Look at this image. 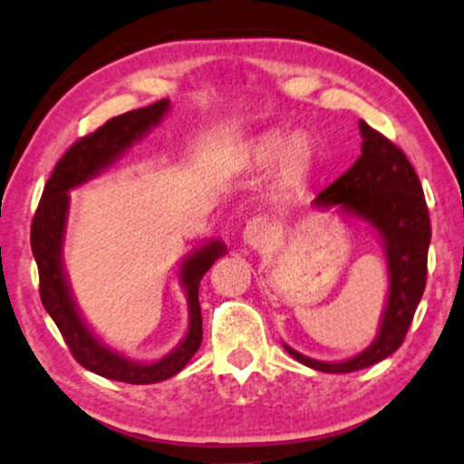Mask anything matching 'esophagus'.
Masks as SVG:
<instances>
[{"instance_id": "esophagus-1", "label": "esophagus", "mask_w": 464, "mask_h": 464, "mask_svg": "<svg viewBox=\"0 0 464 464\" xmlns=\"http://www.w3.org/2000/svg\"><path fill=\"white\" fill-rule=\"evenodd\" d=\"M269 237H271V223L266 218L256 217L246 225L244 244L252 246V247H258V246H263Z\"/></svg>"}]
</instances>
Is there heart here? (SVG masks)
Returning <instances> with one entry per match:
<instances>
[{"instance_id":"obj_1","label":"heart","mask_w":464,"mask_h":464,"mask_svg":"<svg viewBox=\"0 0 464 464\" xmlns=\"http://www.w3.org/2000/svg\"><path fill=\"white\" fill-rule=\"evenodd\" d=\"M303 151L304 147L300 140L276 136V139H269L263 142V147H260V158L265 161H285V160L300 158Z\"/></svg>"}]
</instances>
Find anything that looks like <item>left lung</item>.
Listing matches in <instances>:
<instances>
[{
	"instance_id": "8db88e82",
	"label": "left lung",
	"mask_w": 464,
	"mask_h": 464,
	"mask_svg": "<svg viewBox=\"0 0 464 464\" xmlns=\"http://www.w3.org/2000/svg\"><path fill=\"white\" fill-rule=\"evenodd\" d=\"M362 155L347 172L313 199L319 210L338 212L368 223L381 241L389 273V295L378 334L370 347L343 362H319L284 343L296 362L313 370L344 374L387 360L401 347L427 284L430 223L425 193L400 147L360 121Z\"/></svg>"
}]
</instances>
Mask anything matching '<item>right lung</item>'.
I'll return each mask as SVG.
<instances>
[{
	"mask_svg": "<svg viewBox=\"0 0 464 464\" xmlns=\"http://www.w3.org/2000/svg\"><path fill=\"white\" fill-rule=\"evenodd\" d=\"M168 111L169 101H158L145 109L113 117L96 132L77 140L63 155L48 185L44 187L34 225H31V250H34L39 269V296L45 311L61 330L64 343L69 344L71 353L94 374L130 384L161 382L179 374L191 362L201 344L199 282L214 265V260L227 252V247L220 239H210L180 260L179 282L187 292L188 306V328L182 341L168 355L155 362L128 360L90 330L71 292L67 271L63 265V246L71 204L69 191L86 185L88 180L113 166L134 142L145 139L155 126H160Z\"/></svg>",
	"mask_w": 464,
	"mask_h": 464,
	"instance_id": "obj_1",
	"label": "right lung"
}]
</instances>
